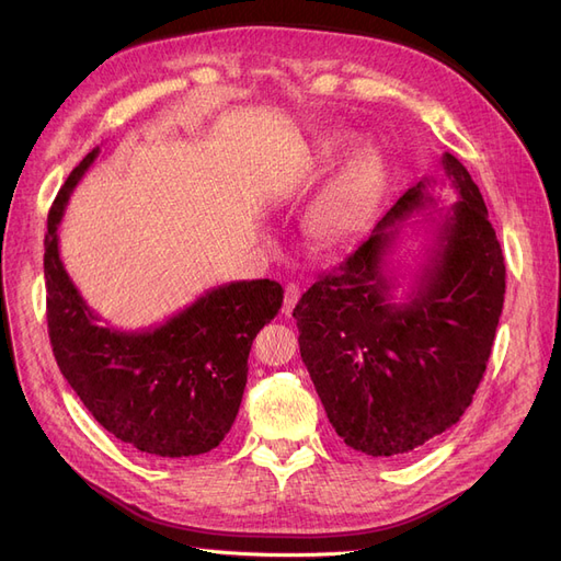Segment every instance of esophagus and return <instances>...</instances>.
Returning <instances> with one entry per match:
<instances>
[{"instance_id": "34e87169", "label": "esophagus", "mask_w": 561, "mask_h": 561, "mask_svg": "<svg viewBox=\"0 0 561 561\" xmlns=\"http://www.w3.org/2000/svg\"><path fill=\"white\" fill-rule=\"evenodd\" d=\"M299 301V285L297 283H287L285 285V299H283V313L290 316L295 311V304Z\"/></svg>"}]
</instances>
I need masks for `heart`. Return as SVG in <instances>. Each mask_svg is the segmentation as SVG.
Here are the masks:
<instances>
[{"label": "heart", "mask_w": 561, "mask_h": 561, "mask_svg": "<svg viewBox=\"0 0 561 561\" xmlns=\"http://www.w3.org/2000/svg\"><path fill=\"white\" fill-rule=\"evenodd\" d=\"M348 145L346 138H330L318 147V159L330 161ZM383 161L375 149H360L339 168L318 192L309 213V233L328 248L346 245L358 236L381 194Z\"/></svg>", "instance_id": "b5f03b06"}]
</instances>
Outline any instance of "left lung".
<instances>
[{
    "label": "left lung",
    "instance_id": "left-lung-1",
    "mask_svg": "<svg viewBox=\"0 0 561 561\" xmlns=\"http://www.w3.org/2000/svg\"><path fill=\"white\" fill-rule=\"evenodd\" d=\"M458 201L437 208L435 178L407 190L336 274L293 311L299 353L328 419L367 456L416 451L470 407L489 363L505 295V264L484 198L466 165L443 154ZM433 205L427 264L404 300L387 264L405 219Z\"/></svg>",
    "mask_w": 561,
    "mask_h": 561
}]
</instances>
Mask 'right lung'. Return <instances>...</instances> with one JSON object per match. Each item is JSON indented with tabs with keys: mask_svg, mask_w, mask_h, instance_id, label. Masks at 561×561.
Returning <instances> with one entry per match:
<instances>
[{
	"mask_svg": "<svg viewBox=\"0 0 561 561\" xmlns=\"http://www.w3.org/2000/svg\"><path fill=\"white\" fill-rule=\"evenodd\" d=\"M95 147L62 184L44 241L48 336L62 377L95 421L151 456L215 449L231 431L248 381L252 339L283 304L276 280H233L201 295L161 325H103L65 271L58 227Z\"/></svg>",
	"mask_w": 561,
	"mask_h": 561,
	"instance_id": "add662e5",
	"label": "right lung"
}]
</instances>
